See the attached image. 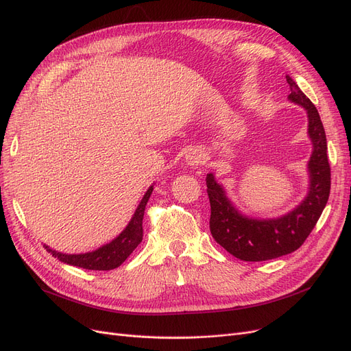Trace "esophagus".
<instances>
[{"mask_svg": "<svg viewBox=\"0 0 351 351\" xmlns=\"http://www.w3.org/2000/svg\"><path fill=\"white\" fill-rule=\"evenodd\" d=\"M186 160H187V162L190 164V165H198V164H202L203 162V156H202V153L199 152H191V153H189V156L186 157Z\"/></svg>", "mask_w": 351, "mask_h": 351, "instance_id": "34e87169", "label": "esophagus"}]
</instances>
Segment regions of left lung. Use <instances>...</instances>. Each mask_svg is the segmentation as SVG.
Masks as SVG:
<instances>
[{
  "label": "left lung",
  "mask_w": 351,
  "mask_h": 351,
  "mask_svg": "<svg viewBox=\"0 0 351 351\" xmlns=\"http://www.w3.org/2000/svg\"><path fill=\"white\" fill-rule=\"evenodd\" d=\"M286 78L291 90L289 98L307 110L308 136L313 141V154L308 161L310 191L304 202L280 219H247L230 203L214 176L206 177L211 207V234L230 254L243 261H265L295 252L319 221L330 195L331 173L327 140L319 111L295 82L289 75Z\"/></svg>",
  "instance_id": "left-lung-1"
}]
</instances>
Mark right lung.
<instances>
[{"label":"right lung","instance_id":"1","mask_svg":"<svg viewBox=\"0 0 351 351\" xmlns=\"http://www.w3.org/2000/svg\"><path fill=\"white\" fill-rule=\"evenodd\" d=\"M152 193H153V187H149L145 195L143 197L134 215H132L130 224L125 227V230L121 232V234L115 240H112L110 244H106L104 247L95 250V252L86 253V254H62L45 245L47 252L51 253L54 257H57L60 261L65 264L81 267V269H86V270L108 271V270L117 269V267L121 265L127 260V257L134 252V248L143 240V217H144L145 204Z\"/></svg>","mask_w":351,"mask_h":351}]
</instances>
